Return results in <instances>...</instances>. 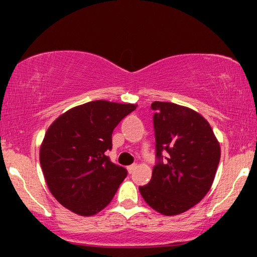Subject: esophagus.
I'll list each match as a JSON object with an SVG mask.
<instances>
[{
	"mask_svg": "<svg viewBox=\"0 0 257 257\" xmlns=\"http://www.w3.org/2000/svg\"><path fill=\"white\" fill-rule=\"evenodd\" d=\"M126 169H128V173L129 174H132L135 169H137V164H132V166H129L128 168H126Z\"/></svg>",
	"mask_w": 257,
	"mask_h": 257,
	"instance_id": "obj_1",
	"label": "esophagus"
}]
</instances>
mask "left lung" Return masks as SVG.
<instances>
[{
	"label": "left lung",
	"instance_id": "8db88e82",
	"mask_svg": "<svg viewBox=\"0 0 257 257\" xmlns=\"http://www.w3.org/2000/svg\"><path fill=\"white\" fill-rule=\"evenodd\" d=\"M157 163L151 181L140 186L145 202L158 213H185L204 198L213 185L221 150L204 117L173 102L151 105ZM168 157L163 161L161 153Z\"/></svg>",
	"mask_w": 257,
	"mask_h": 257
}]
</instances>
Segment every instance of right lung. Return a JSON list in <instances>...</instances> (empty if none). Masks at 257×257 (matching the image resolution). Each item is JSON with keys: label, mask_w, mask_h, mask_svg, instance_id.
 Segmentation results:
<instances>
[{"label": "right lung", "mask_w": 257, "mask_h": 257, "mask_svg": "<svg viewBox=\"0 0 257 257\" xmlns=\"http://www.w3.org/2000/svg\"><path fill=\"white\" fill-rule=\"evenodd\" d=\"M133 104L95 100L59 116L44 135L41 168L51 193L61 205L82 216L98 214L113 198L126 176L112 163V132Z\"/></svg>", "instance_id": "1"}]
</instances>
